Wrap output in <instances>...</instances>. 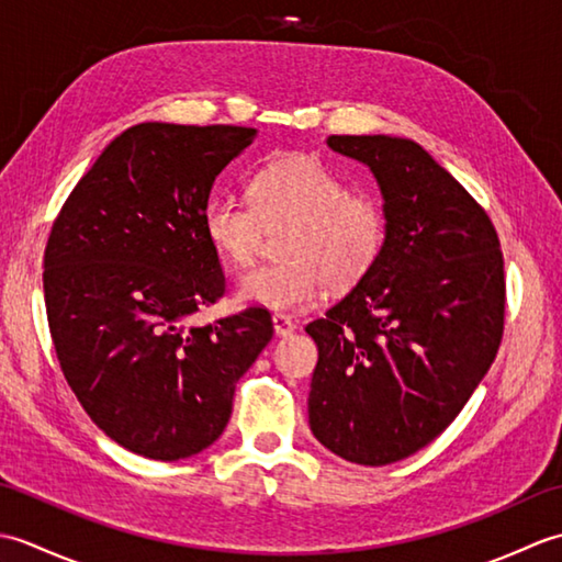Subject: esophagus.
<instances>
[{
	"label": "esophagus",
	"mask_w": 562,
	"mask_h": 562,
	"mask_svg": "<svg viewBox=\"0 0 562 562\" xmlns=\"http://www.w3.org/2000/svg\"><path fill=\"white\" fill-rule=\"evenodd\" d=\"M272 328H274V336H278V338H288V336H292L296 326H294V321L290 316L274 314L272 316Z\"/></svg>",
	"instance_id": "esophagus-1"
}]
</instances>
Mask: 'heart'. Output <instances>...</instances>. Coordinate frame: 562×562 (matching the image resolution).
Instances as JSON below:
<instances>
[{
  "instance_id": "heart-1",
  "label": "heart",
  "mask_w": 562,
  "mask_h": 562,
  "mask_svg": "<svg viewBox=\"0 0 562 562\" xmlns=\"http://www.w3.org/2000/svg\"><path fill=\"white\" fill-rule=\"evenodd\" d=\"M248 200L212 195L202 210L207 241L234 266L256 258L262 226H290L284 262L246 270L238 302L270 312H302L326 294L328 282L348 288L374 268L386 246L389 220L379 200L350 193L342 178L308 154H280L248 181Z\"/></svg>"
}]
</instances>
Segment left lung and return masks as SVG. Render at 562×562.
<instances>
[{"label": "left lung", "mask_w": 562, "mask_h": 562, "mask_svg": "<svg viewBox=\"0 0 562 562\" xmlns=\"http://www.w3.org/2000/svg\"><path fill=\"white\" fill-rule=\"evenodd\" d=\"M384 200L374 268L316 318L314 437L340 459L386 465L451 425L491 369L505 326V262L485 210L413 139L330 135Z\"/></svg>", "instance_id": "obj_1"}]
</instances>
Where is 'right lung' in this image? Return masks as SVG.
I'll return each instance as SVG.
<instances>
[{
  "instance_id": "add662e5",
  "label": "right lung",
  "mask_w": 562,
  "mask_h": 562,
  "mask_svg": "<svg viewBox=\"0 0 562 562\" xmlns=\"http://www.w3.org/2000/svg\"><path fill=\"white\" fill-rule=\"evenodd\" d=\"M258 130L139 123L117 135L59 210L45 246V308L81 408L157 461L207 449L236 381L272 338L260 306L188 326L224 294L202 229L214 178Z\"/></svg>"
}]
</instances>
